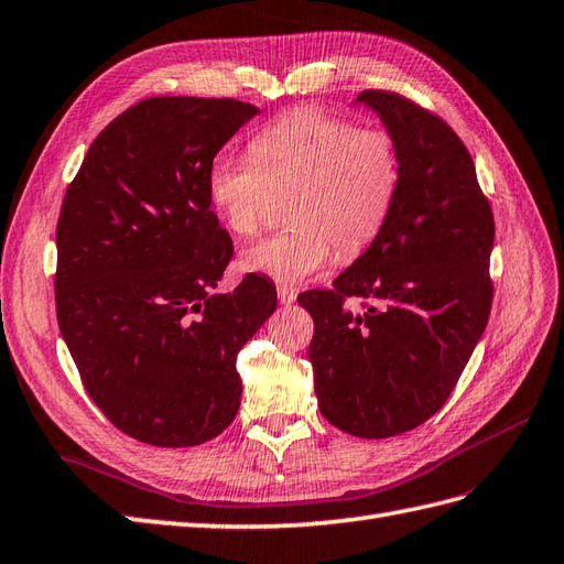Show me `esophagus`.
<instances>
[{"label":"esophagus","mask_w":564,"mask_h":564,"mask_svg":"<svg viewBox=\"0 0 564 564\" xmlns=\"http://www.w3.org/2000/svg\"><path fill=\"white\" fill-rule=\"evenodd\" d=\"M278 299H280V304L290 306V304H294V302H296V292L292 290V286H284V284H280V286H278Z\"/></svg>","instance_id":"obj_1"}]
</instances>
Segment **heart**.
I'll use <instances>...</instances> for the list:
<instances>
[{"label": "heart", "mask_w": 564, "mask_h": 564, "mask_svg": "<svg viewBox=\"0 0 564 564\" xmlns=\"http://www.w3.org/2000/svg\"><path fill=\"white\" fill-rule=\"evenodd\" d=\"M400 187V156L383 130H357L318 108H299L250 140V159L221 154L207 171V195L239 239L268 227L278 195L290 227L248 248L241 268L278 282H302L328 262L357 258L381 234Z\"/></svg>", "instance_id": "heart-1"}]
</instances>
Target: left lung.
<instances>
[{
	"label": "left lung",
	"instance_id": "1",
	"mask_svg": "<svg viewBox=\"0 0 564 564\" xmlns=\"http://www.w3.org/2000/svg\"><path fill=\"white\" fill-rule=\"evenodd\" d=\"M400 156V187L373 243L333 280L299 294L321 415L361 440L420 427L440 410L492 306L495 219L475 164L448 124L391 91H361ZM367 297L365 312L344 306Z\"/></svg>",
	"mask_w": 564,
	"mask_h": 564
}]
</instances>
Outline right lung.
<instances>
[{"label":"right lung","instance_id":"add662e5","mask_svg":"<svg viewBox=\"0 0 564 564\" xmlns=\"http://www.w3.org/2000/svg\"><path fill=\"white\" fill-rule=\"evenodd\" d=\"M234 98L161 96L96 137L57 219L55 304L86 393L132 440L181 448L229 427L236 355L272 311L260 274L212 294L234 256L207 171L258 116Z\"/></svg>","mask_w":564,"mask_h":564}]
</instances>
